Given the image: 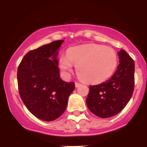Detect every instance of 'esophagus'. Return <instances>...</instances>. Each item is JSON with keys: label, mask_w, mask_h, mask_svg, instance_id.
<instances>
[{"label": "esophagus", "mask_w": 147, "mask_h": 147, "mask_svg": "<svg viewBox=\"0 0 147 147\" xmlns=\"http://www.w3.org/2000/svg\"><path fill=\"white\" fill-rule=\"evenodd\" d=\"M81 85H82V84H80V83H77V82H76V83H75V87L76 88H78L79 86H80Z\"/></svg>", "instance_id": "1"}]
</instances>
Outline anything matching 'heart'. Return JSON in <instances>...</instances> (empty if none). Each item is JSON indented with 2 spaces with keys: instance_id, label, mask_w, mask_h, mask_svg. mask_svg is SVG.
Masks as SVG:
<instances>
[{
  "instance_id": "heart-1",
  "label": "heart",
  "mask_w": 147,
  "mask_h": 147,
  "mask_svg": "<svg viewBox=\"0 0 147 147\" xmlns=\"http://www.w3.org/2000/svg\"><path fill=\"white\" fill-rule=\"evenodd\" d=\"M76 65L79 77L88 84L104 82L113 74L117 65V54L112 49L99 44L71 47L61 55L59 66L68 74Z\"/></svg>"
}]
</instances>
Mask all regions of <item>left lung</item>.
<instances>
[{"label":"left lung","instance_id":"8db88e82","mask_svg":"<svg viewBox=\"0 0 147 147\" xmlns=\"http://www.w3.org/2000/svg\"><path fill=\"white\" fill-rule=\"evenodd\" d=\"M119 64L111 79L90 86L86 98L89 110L97 117H113L129 102L134 90L135 63L124 50L118 52Z\"/></svg>","mask_w":147,"mask_h":147}]
</instances>
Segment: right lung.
<instances>
[{
    "label": "right lung",
    "mask_w": 147,
    "mask_h": 147,
    "mask_svg": "<svg viewBox=\"0 0 147 147\" xmlns=\"http://www.w3.org/2000/svg\"><path fill=\"white\" fill-rule=\"evenodd\" d=\"M63 40L55 41L29 51L18 68L19 94L28 111L41 120L50 122L63 113L74 82L60 77L57 58Z\"/></svg>",
    "instance_id": "1"
}]
</instances>
